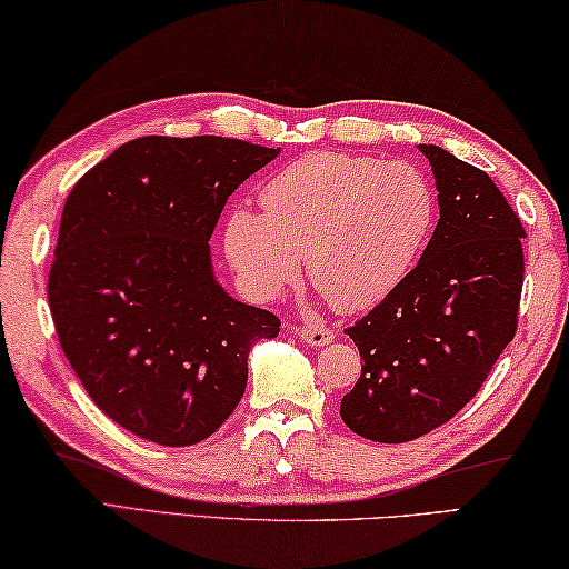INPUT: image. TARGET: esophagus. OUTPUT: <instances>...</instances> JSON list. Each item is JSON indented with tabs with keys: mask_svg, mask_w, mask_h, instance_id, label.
<instances>
[{
	"mask_svg": "<svg viewBox=\"0 0 569 569\" xmlns=\"http://www.w3.org/2000/svg\"><path fill=\"white\" fill-rule=\"evenodd\" d=\"M295 332L300 335L302 342L312 348H322L335 340V330L330 325H302V328H297Z\"/></svg>",
	"mask_w": 569,
	"mask_h": 569,
	"instance_id": "obj_1",
	"label": "esophagus"
}]
</instances>
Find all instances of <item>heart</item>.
<instances>
[{"instance_id": "1", "label": "heart", "mask_w": 569, "mask_h": 569, "mask_svg": "<svg viewBox=\"0 0 569 569\" xmlns=\"http://www.w3.org/2000/svg\"><path fill=\"white\" fill-rule=\"evenodd\" d=\"M264 213L239 207L223 223V249L241 284L272 300L300 279L340 312H362L396 290L423 254L436 193L411 163L318 151L262 186Z\"/></svg>"}]
</instances>
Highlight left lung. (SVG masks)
I'll return each mask as SVG.
<instances>
[{"mask_svg": "<svg viewBox=\"0 0 569 569\" xmlns=\"http://www.w3.org/2000/svg\"><path fill=\"white\" fill-rule=\"evenodd\" d=\"M418 148L436 176L441 219L421 262L346 328L362 368L340 416L380 443L433 431L479 393L515 340L525 284L527 231L489 173L439 146Z\"/></svg>", "mask_w": 569, "mask_h": 569, "instance_id": "left-lung-1", "label": "left lung"}]
</instances>
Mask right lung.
Wrapping results in <instances>:
<instances>
[{
  "mask_svg": "<svg viewBox=\"0 0 569 569\" xmlns=\"http://www.w3.org/2000/svg\"><path fill=\"white\" fill-rule=\"evenodd\" d=\"M277 156L221 136L128 141L64 201L48 277L60 348L82 388L126 431L193 446L247 388L251 342L279 318L237 302L211 272L227 199Z\"/></svg>",
  "mask_w": 569,
  "mask_h": 569,
  "instance_id": "1",
  "label": "right lung"
}]
</instances>
